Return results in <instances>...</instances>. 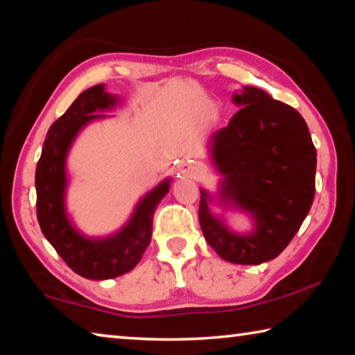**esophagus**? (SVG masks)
<instances>
[{"instance_id":"esophagus-1","label":"esophagus","mask_w":355,"mask_h":355,"mask_svg":"<svg viewBox=\"0 0 355 355\" xmlns=\"http://www.w3.org/2000/svg\"><path fill=\"white\" fill-rule=\"evenodd\" d=\"M202 175H203V167L200 164L194 163V161H188V163H183L178 169V177L199 178Z\"/></svg>"}]
</instances>
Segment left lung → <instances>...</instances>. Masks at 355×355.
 Here are the masks:
<instances>
[{"mask_svg": "<svg viewBox=\"0 0 355 355\" xmlns=\"http://www.w3.org/2000/svg\"><path fill=\"white\" fill-rule=\"evenodd\" d=\"M232 101L239 111L209 139L213 164L224 178L219 194L200 189L199 222L222 260L261 264L280 255L315 199L316 148L302 116L258 87L244 86ZM249 212L254 230L230 231L209 205Z\"/></svg>", "mask_w": 355, "mask_h": 355, "instance_id": "left-lung-1", "label": "left lung"}]
</instances>
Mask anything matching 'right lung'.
I'll list each match as a JSON object with an SVG mask.
<instances>
[{
	"mask_svg": "<svg viewBox=\"0 0 355 355\" xmlns=\"http://www.w3.org/2000/svg\"><path fill=\"white\" fill-rule=\"evenodd\" d=\"M117 103L119 97L106 92L105 84L78 95L69 110L48 130L35 167L40 230L71 271L91 280L119 277L141 261L152 239L155 209L171 188V178H166L147 192L137 202L127 224L110 236L89 238L71 224L65 208V161L69 150L87 123L107 117L98 112L111 111Z\"/></svg>",
	"mask_w": 355,
	"mask_h": 355,
	"instance_id": "obj_1",
	"label": "right lung"
}]
</instances>
